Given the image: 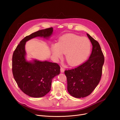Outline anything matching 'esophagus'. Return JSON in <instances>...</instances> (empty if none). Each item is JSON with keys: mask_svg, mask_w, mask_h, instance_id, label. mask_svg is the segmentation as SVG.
I'll use <instances>...</instances> for the list:
<instances>
[{"mask_svg": "<svg viewBox=\"0 0 120 120\" xmlns=\"http://www.w3.org/2000/svg\"><path fill=\"white\" fill-rule=\"evenodd\" d=\"M61 73H64V68H62V67H61Z\"/></svg>", "mask_w": 120, "mask_h": 120, "instance_id": "obj_1", "label": "esophagus"}]
</instances>
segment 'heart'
Wrapping results in <instances>:
<instances>
[{
  "mask_svg": "<svg viewBox=\"0 0 120 120\" xmlns=\"http://www.w3.org/2000/svg\"><path fill=\"white\" fill-rule=\"evenodd\" d=\"M91 43L88 38L73 34L61 36L58 42L52 45V52L56 58H61L64 53L70 66H75L83 62L89 55Z\"/></svg>",
  "mask_w": 120,
  "mask_h": 120,
  "instance_id": "heart-1",
  "label": "heart"
}]
</instances>
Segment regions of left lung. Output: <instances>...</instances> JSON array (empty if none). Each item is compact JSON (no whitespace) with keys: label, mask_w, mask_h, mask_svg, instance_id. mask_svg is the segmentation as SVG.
Returning a JSON list of instances; mask_svg holds the SVG:
<instances>
[{"label":"left lung","mask_w":120,"mask_h":120,"mask_svg":"<svg viewBox=\"0 0 120 120\" xmlns=\"http://www.w3.org/2000/svg\"><path fill=\"white\" fill-rule=\"evenodd\" d=\"M92 50L89 59L74 69L66 70L68 90L73 97L84 98L90 95L99 84L102 75L104 57L99 43L86 34Z\"/></svg>","instance_id":"8db88e82"}]
</instances>
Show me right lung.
<instances>
[{"instance_id":"1","label":"right lung","mask_w":120,"mask_h":120,"mask_svg":"<svg viewBox=\"0 0 120 120\" xmlns=\"http://www.w3.org/2000/svg\"><path fill=\"white\" fill-rule=\"evenodd\" d=\"M52 27L36 31L21 40L12 56V73L18 86L26 95L34 98L46 95L51 90L52 80L58 75L60 67L57 63L36 59L26 60V42L37 37L48 39Z\"/></svg>"}]
</instances>
